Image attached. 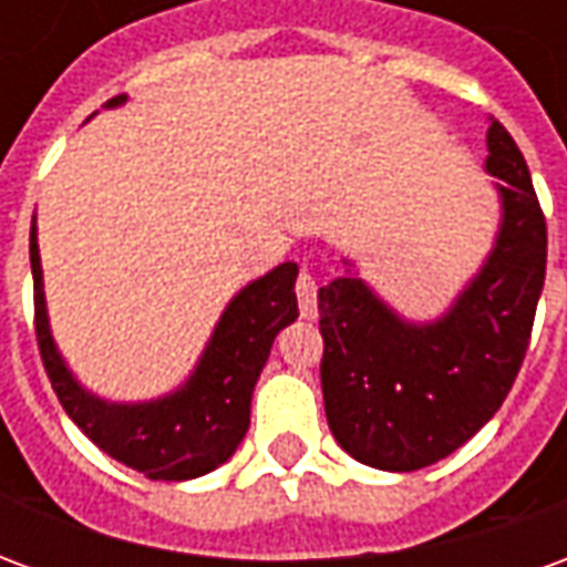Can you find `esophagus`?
Instances as JSON below:
<instances>
[{
	"label": "esophagus",
	"instance_id": "34e87169",
	"mask_svg": "<svg viewBox=\"0 0 567 567\" xmlns=\"http://www.w3.org/2000/svg\"><path fill=\"white\" fill-rule=\"evenodd\" d=\"M297 303H300V316L303 319H316L319 316V285L312 279V272H300L297 276Z\"/></svg>",
	"mask_w": 567,
	"mask_h": 567
}]
</instances>
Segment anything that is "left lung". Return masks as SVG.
I'll return each mask as SVG.
<instances>
[{"instance_id":"obj_1","label":"left lung","mask_w":567,"mask_h":567,"mask_svg":"<svg viewBox=\"0 0 567 567\" xmlns=\"http://www.w3.org/2000/svg\"><path fill=\"white\" fill-rule=\"evenodd\" d=\"M486 148L498 230L437 319L401 316L349 258L319 288L324 416L355 462L406 474L446 458L498 413L523 368L547 276V221L523 151L495 117Z\"/></svg>"}]
</instances>
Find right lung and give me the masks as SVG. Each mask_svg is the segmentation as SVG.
<instances>
[{"instance_id": "obj_1", "label": "right lung", "mask_w": 567, "mask_h": 567, "mask_svg": "<svg viewBox=\"0 0 567 567\" xmlns=\"http://www.w3.org/2000/svg\"><path fill=\"white\" fill-rule=\"evenodd\" d=\"M127 103V93L103 109ZM93 117V115H91ZM32 288H35V337L39 352L69 419L105 455L148 480H197L224 464L243 443L251 416V394L276 333L297 319V264L285 260L246 288H239L215 321L209 343L187 380L151 401H109L93 394L72 373L56 349L48 300H44L39 227H30Z\"/></svg>"}]
</instances>
